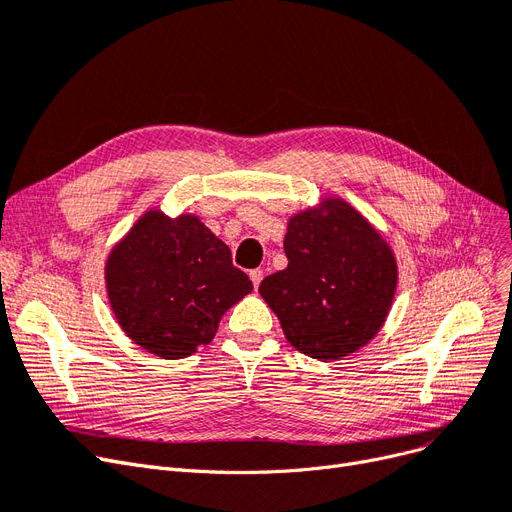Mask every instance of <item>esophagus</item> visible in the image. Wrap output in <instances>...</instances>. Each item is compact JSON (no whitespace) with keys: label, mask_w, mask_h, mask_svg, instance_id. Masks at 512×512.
<instances>
[{"label":"esophagus","mask_w":512,"mask_h":512,"mask_svg":"<svg viewBox=\"0 0 512 512\" xmlns=\"http://www.w3.org/2000/svg\"><path fill=\"white\" fill-rule=\"evenodd\" d=\"M249 276H251V280H253V287H255V289H259L261 280H263V270H259V268H257V270H251V272H249Z\"/></svg>","instance_id":"1"}]
</instances>
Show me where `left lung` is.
Instances as JSON below:
<instances>
[{
  "instance_id": "obj_1",
  "label": "left lung",
  "mask_w": 512,
  "mask_h": 512,
  "mask_svg": "<svg viewBox=\"0 0 512 512\" xmlns=\"http://www.w3.org/2000/svg\"><path fill=\"white\" fill-rule=\"evenodd\" d=\"M289 266L261 280L287 342L318 361L367 346L390 312L399 268L390 244L342 198L289 219Z\"/></svg>"
}]
</instances>
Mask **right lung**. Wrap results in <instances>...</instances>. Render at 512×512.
Segmentation results:
<instances>
[{
  "instance_id": "1",
  "label": "right lung",
  "mask_w": 512,
  "mask_h": 512,
  "mask_svg": "<svg viewBox=\"0 0 512 512\" xmlns=\"http://www.w3.org/2000/svg\"><path fill=\"white\" fill-rule=\"evenodd\" d=\"M107 297L122 331L166 361L211 344L221 316L253 291L232 253L196 215L151 208L111 249Z\"/></svg>"
}]
</instances>
